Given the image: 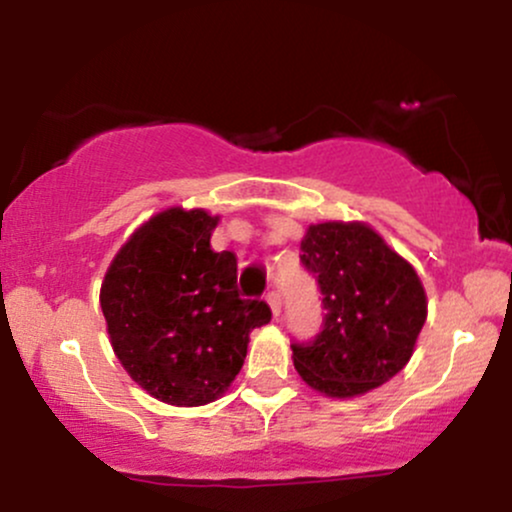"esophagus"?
Here are the masks:
<instances>
[{
    "label": "esophagus",
    "instance_id": "1",
    "mask_svg": "<svg viewBox=\"0 0 512 512\" xmlns=\"http://www.w3.org/2000/svg\"><path fill=\"white\" fill-rule=\"evenodd\" d=\"M267 303H269V308H272V315L279 317V313H281V296H279V293L269 291L267 293Z\"/></svg>",
    "mask_w": 512,
    "mask_h": 512
}]
</instances>
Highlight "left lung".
<instances>
[{
	"mask_svg": "<svg viewBox=\"0 0 512 512\" xmlns=\"http://www.w3.org/2000/svg\"><path fill=\"white\" fill-rule=\"evenodd\" d=\"M301 262L327 310L313 344H293V366L320 395L351 399L387 383L409 363L428 315L411 264L363 221L308 226Z\"/></svg>",
	"mask_w": 512,
	"mask_h": 512,
	"instance_id": "obj_1",
	"label": "left lung"
}]
</instances>
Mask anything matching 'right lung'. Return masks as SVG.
<instances>
[{
	"label": "right lung",
	"mask_w": 512,
	"mask_h": 512,
	"mask_svg": "<svg viewBox=\"0 0 512 512\" xmlns=\"http://www.w3.org/2000/svg\"><path fill=\"white\" fill-rule=\"evenodd\" d=\"M219 216L170 207L117 250L101 284L113 351L158 402L202 407L231 387L250 332L272 320L264 301L238 296V260L211 250Z\"/></svg>",
	"instance_id": "right-lung-1"
}]
</instances>
